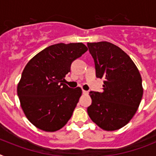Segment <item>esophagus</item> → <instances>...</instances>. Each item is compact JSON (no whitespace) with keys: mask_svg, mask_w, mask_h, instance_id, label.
<instances>
[{"mask_svg":"<svg viewBox=\"0 0 156 156\" xmlns=\"http://www.w3.org/2000/svg\"><path fill=\"white\" fill-rule=\"evenodd\" d=\"M82 93H83V94H85V95H87L88 93H89V92L88 91H86V90H82Z\"/></svg>","mask_w":156,"mask_h":156,"instance_id":"34e87169","label":"esophagus"}]
</instances>
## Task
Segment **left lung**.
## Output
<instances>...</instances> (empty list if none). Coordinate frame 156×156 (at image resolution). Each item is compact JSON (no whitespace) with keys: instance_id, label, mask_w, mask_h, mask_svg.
Masks as SVG:
<instances>
[{"instance_id":"8db88e82","label":"left lung","mask_w":156,"mask_h":156,"mask_svg":"<svg viewBox=\"0 0 156 156\" xmlns=\"http://www.w3.org/2000/svg\"><path fill=\"white\" fill-rule=\"evenodd\" d=\"M94 59L96 76L104 79L103 91H90L92 104L87 112L104 130L126 126L133 117L143 96L140 72L130 57L108 41L87 43Z\"/></svg>"}]
</instances>
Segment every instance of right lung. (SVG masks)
Wrapping results in <instances>:
<instances>
[{
    "mask_svg": "<svg viewBox=\"0 0 156 156\" xmlns=\"http://www.w3.org/2000/svg\"><path fill=\"white\" fill-rule=\"evenodd\" d=\"M88 50L82 43H59L37 53L26 65L17 93L25 115L46 132L64 126L72 116L82 89L64 84L74 60Z\"/></svg>",
    "mask_w": 156,
    "mask_h": 156,
    "instance_id": "1",
    "label": "right lung"
}]
</instances>
